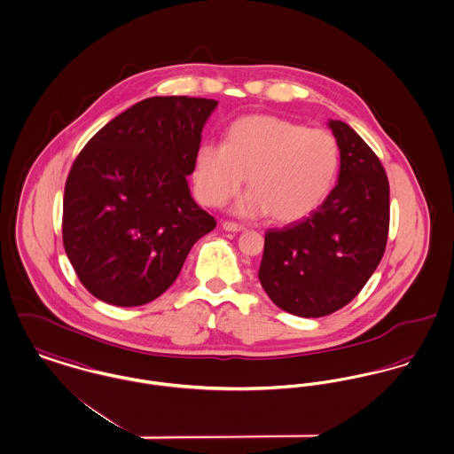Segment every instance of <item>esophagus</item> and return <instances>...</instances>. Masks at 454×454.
I'll return each mask as SVG.
<instances>
[{"label":"esophagus","instance_id":"esophagus-1","mask_svg":"<svg viewBox=\"0 0 454 454\" xmlns=\"http://www.w3.org/2000/svg\"><path fill=\"white\" fill-rule=\"evenodd\" d=\"M223 230L239 233V231H244L245 226L244 224H237V223H233V221H224V223H223Z\"/></svg>","mask_w":454,"mask_h":454}]
</instances>
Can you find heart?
Returning <instances> with one entry per match:
<instances>
[{
    "label": "heart",
    "mask_w": 454,
    "mask_h": 454,
    "mask_svg": "<svg viewBox=\"0 0 454 454\" xmlns=\"http://www.w3.org/2000/svg\"><path fill=\"white\" fill-rule=\"evenodd\" d=\"M339 169L340 148L332 133L277 115H247L228 128L224 145L199 146L193 177L199 199L219 207L240 192L247 176L250 192L240 214L295 223L326 200Z\"/></svg>",
    "instance_id": "1"
}]
</instances>
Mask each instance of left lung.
<instances>
[{
    "instance_id": "1",
    "label": "left lung",
    "mask_w": 454,
    "mask_h": 454,
    "mask_svg": "<svg viewBox=\"0 0 454 454\" xmlns=\"http://www.w3.org/2000/svg\"><path fill=\"white\" fill-rule=\"evenodd\" d=\"M340 148L339 183L313 214L268 230L259 281L286 313H335L377 270L388 235V181L382 162L342 121H328Z\"/></svg>"
}]
</instances>
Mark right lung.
I'll use <instances>...</instances> for the list:
<instances>
[{
  "label": "right lung",
  "mask_w": 454,
  "mask_h": 454,
  "mask_svg": "<svg viewBox=\"0 0 454 454\" xmlns=\"http://www.w3.org/2000/svg\"><path fill=\"white\" fill-rule=\"evenodd\" d=\"M215 106L188 97L141 100L105 124L74 160L64 247L97 299L121 308L157 299L195 242L215 228L186 181Z\"/></svg>",
  "instance_id": "add662e5"
}]
</instances>
